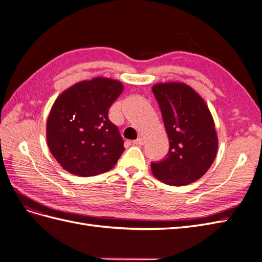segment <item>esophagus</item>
I'll return each instance as SVG.
<instances>
[{"instance_id": "1", "label": "esophagus", "mask_w": 262, "mask_h": 262, "mask_svg": "<svg viewBox=\"0 0 262 262\" xmlns=\"http://www.w3.org/2000/svg\"><path fill=\"white\" fill-rule=\"evenodd\" d=\"M143 143H144V141H143V139H142V138H138L137 140L133 141V144L134 145H143Z\"/></svg>"}]
</instances>
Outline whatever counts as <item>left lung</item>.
Masks as SVG:
<instances>
[{"label":"left lung","mask_w":262,"mask_h":262,"mask_svg":"<svg viewBox=\"0 0 262 262\" xmlns=\"http://www.w3.org/2000/svg\"><path fill=\"white\" fill-rule=\"evenodd\" d=\"M152 91L169 139L168 154L150 164L153 175L169 186L191 184L207 172L217 153V133L210 109L185 83H157Z\"/></svg>","instance_id":"left-lung-1"}]
</instances>
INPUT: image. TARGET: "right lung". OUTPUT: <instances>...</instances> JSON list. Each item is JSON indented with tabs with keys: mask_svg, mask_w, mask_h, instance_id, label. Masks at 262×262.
<instances>
[{
	"mask_svg": "<svg viewBox=\"0 0 262 262\" xmlns=\"http://www.w3.org/2000/svg\"><path fill=\"white\" fill-rule=\"evenodd\" d=\"M122 91L121 82L94 77L55 99L47 120V143L63 169L92 177L114 168L124 147L108 113Z\"/></svg>",
	"mask_w": 262,
	"mask_h": 262,
	"instance_id": "add662e5",
	"label": "right lung"
}]
</instances>
